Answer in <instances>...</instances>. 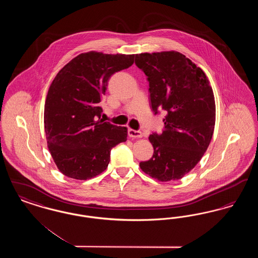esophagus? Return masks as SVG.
Segmentation results:
<instances>
[{
  "mask_svg": "<svg viewBox=\"0 0 258 258\" xmlns=\"http://www.w3.org/2000/svg\"><path fill=\"white\" fill-rule=\"evenodd\" d=\"M127 134L130 135V137H133V138H141L142 137V133L140 131H135V130L128 128Z\"/></svg>",
  "mask_w": 258,
  "mask_h": 258,
  "instance_id": "obj_1",
  "label": "esophagus"
}]
</instances>
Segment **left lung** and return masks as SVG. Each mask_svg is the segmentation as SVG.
<instances>
[{
  "label": "left lung",
  "instance_id": "left-lung-1",
  "mask_svg": "<svg viewBox=\"0 0 258 258\" xmlns=\"http://www.w3.org/2000/svg\"><path fill=\"white\" fill-rule=\"evenodd\" d=\"M135 64L147 76L152 110L165 112L162 133L149 136L154 155L140 168L160 182L180 180L211 142L216 121L212 87L203 71L179 52L137 54Z\"/></svg>",
  "mask_w": 258,
  "mask_h": 258
}]
</instances>
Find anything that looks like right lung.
<instances>
[{"instance_id":"add662e5","label":"right lung","mask_w":258,"mask_h":258,"mask_svg":"<svg viewBox=\"0 0 258 258\" xmlns=\"http://www.w3.org/2000/svg\"><path fill=\"white\" fill-rule=\"evenodd\" d=\"M135 55L82 53L54 78L44 106L50 154L66 176L88 180L104 171L110 152L127 130L100 119V101L111 75L130 68Z\"/></svg>"}]
</instances>
